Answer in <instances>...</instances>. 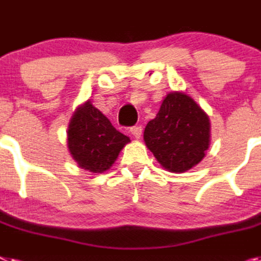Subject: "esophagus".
<instances>
[{
    "instance_id": "1",
    "label": "esophagus",
    "mask_w": 261,
    "mask_h": 261,
    "mask_svg": "<svg viewBox=\"0 0 261 261\" xmlns=\"http://www.w3.org/2000/svg\"><path fill=\"white\" fill-rule=\"evenodd\" d=\"M130 133L131 135L135 138V139H139L142 135V127L141 126H134L130 128Z\"/></svg>"
}]
</instances>
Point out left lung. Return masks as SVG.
<instances>
[{
  "label": "left lung",
  "instance_id": "1",
  "mask_svg": "<svg viewBox=\"0 0 261 261\" xmlns=\"http://www.w3.org/2000/svg\"><path fill=\"white\" fill-rule=\"evenodd\" d=\"M143 139L162 167L170 172H185L201 162L208 150L210 118L190 95L172 91L147 123Z\"/></svg>",
  "mask_w": 261,
  "mask_h": 261
}]
</instances>
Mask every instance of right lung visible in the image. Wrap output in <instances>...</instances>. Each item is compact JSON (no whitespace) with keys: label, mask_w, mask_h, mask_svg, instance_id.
I'll use <instances>...</instances> for the list:
<instances>
[{"label":"right lung","mask_w":261,"mask_h":261,"mask_svg":"<svg viewBox=\"0 0 261 261\" xmlns=\"http://www.w3.org/2000/svg\"><path fill=\"white\" fill-rule=\"evenodd\" d=\"M130 138L115 128L90 100L76 107L67 127V148L83 170L102 174L117 161Z\"/></svg>","instance_id":"obj_1"}]
</instances>
